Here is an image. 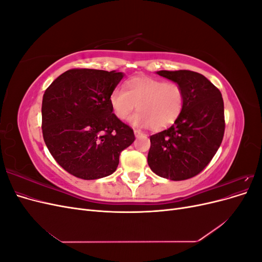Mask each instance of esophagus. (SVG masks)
<instances>
[{"mask_svg": "<svg viewBox=\"0 0 262 262\" xmlns=\"http://www.w3.org/2000/svg\"><path fill=\"white\" fill-rule=\"evenodd\" d=\"M134 134H136L137 138H140V137H144L145 133L142 132L141 130H134Z\"/></svg>", "mask_w": 262, "mask_h": 262, "instance_id": "esophagus-1", "label": "esophagus"}]
</instances>
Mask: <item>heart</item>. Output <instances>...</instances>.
Wrapping results in <instances>:
<instances>
[{
	"label": "heart",
	"mask_w": 262,
	"mask_h": 262,
	"mask_svg": "<svg viewBox=\"0 0 262 262\" xmlns=\"http://www.w3.org/2000/svg\"><path fill=\"white\" fill-rule=\"evenodd\" d=\"M113 114L119 120H126L134 109L139 112L130 123L139 128L149 126L154 130L167 128L180 116L185 105V92L177 82L138 76L124 86H117L109 96Z\"/></svg>",
	"instance_id": "1"
}]
</instances>
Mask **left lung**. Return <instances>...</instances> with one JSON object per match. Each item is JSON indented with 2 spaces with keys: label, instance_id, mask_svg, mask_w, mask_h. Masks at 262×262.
<instances>
[{
  "label": "left lung",
  "instance_id": "8db88e82",
  "mask_svg": "<svg viewBox=\"0 0 262 262\" xmlns=\"http://www.w3.org/2000/svg\"><path fill=\"white\" fill-rule=\"evenodd\" d=\"M157 74L182 86L185 105L170 128L149 137L147 163L158 176L186 180L207 167L222 143L223 98L217 87L193 71H158Z\"/></svg>",
  "mask_w": 262,
  "mask_h": 262
}]
</instances>
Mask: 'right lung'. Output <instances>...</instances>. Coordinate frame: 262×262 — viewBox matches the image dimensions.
Wrapping results in <instances>:
<instances>
[{
    "label": "right lung",
    "instance_id": "add662e5",
    "mask_svg": "<svg viewBox=\"0 0 262 262\" xmlns=\"http://www.w3.org/2000/svg\"><path fill=\"white\" fill-rule=\"evenodd\" d=\"M122 77L116 71L72 69L46 90L41 107L45 143L71 175L85 180L112 175L120 153L136 139L109 104Z\"/></svg>",
    "mask_w": 262,
    "mask_h": 262
}]
</instances>
